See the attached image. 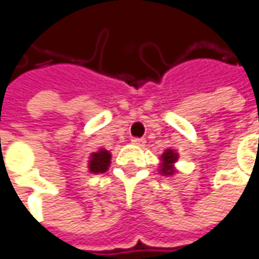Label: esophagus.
I'll use <instances>...</instances> for the list:
<instances>
[{"label": "esophagus", "mask_w": 259, "mask_h": 259, "mask_svg": "<svg viewBox=\"0 0 259 259\" xmlns=\"http://www.w3.org/2000/svg\"><path fill=\"white\" fill-rule=\"evenodd\" d=\"M131 143H133L134 146H138V147H141V146H144L146 140H144V138H133V140H131Z\"/></svg>", "instance_id": "1"}]
</instances>
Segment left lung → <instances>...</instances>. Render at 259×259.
Masks as SVG:
<instances>
[{"label":"left lung","mask_w":259,"mask_h":259,"mask_svg":"<svg viewBox=\"0 0 259 259\" xmlns=\"http://www.w3.org/2000/svg\"><path fill=\"white\" fill-rule=\"evenodd\" d=\"M160 160H162V163H160V169H159L160 174H162L163 176H172V175L176 172L174 164L176 163V160H178V153H176L175 150L167 149L162 154Z\"/></svg>","instance_id":"obj_1"}]
</instances>
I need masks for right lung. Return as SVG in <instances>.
I'll list each match as a JSON object with an SVG mask.
<instances>
[{
    "mask_svg": "<svg viewBox=\"0 0 259 259\" xmlns=\"http://www.w3.org/2000/svg\"><path fill=\"white\" fill-rule=\"evenodd\" d=\"M110 164V153L108 150L100 149L96 153H92L89 160V172L90 174H103L108 170Z\"/></svg>",
    "mask_w": 259,
    "mask_h": 259,
    "instance_id": "add662e5",
    "label": "right lung"
}]
</instances>
